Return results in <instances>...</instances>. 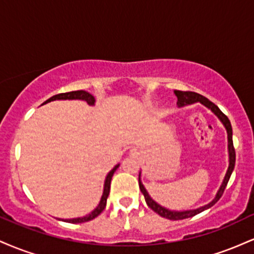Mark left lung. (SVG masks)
Segmentation results:
<instances>
[{
	"label": "left lung",
	"mask_w": 254,
	"mask_h": 254,
	"mask_svg": "<svg viewBox=\"0 0 254 254\" xmlns=\"http://www.w3.org/2000/svg\"><path fill=\"white\" fill-rule=\"evenodd\" d=\"M174 94L177 95V99H178V101H177L178 107H184V106H188V105L199 103V104L204 105V106H205L206 109L210 110L211 112L214 113V115L216 116L218 119H220L221 123L223 124L224 129H226V131H227V138H228V161H229V165H228V168H227L226 174H224L222 184H221V186H220V188H218V190L216 192V194H215L214 199H212L211 202H209L208 204H205V205L199 206V208L190 209V210L178 211V210H171V209H167V208H165V206L160 205L159 203L155 202V200H154L153 198L150 197V194L148 193V191L145 190L144 185H143V184H142L141 171H139V176H138L139 190H141L142 193H143L147 205L149 206L151 210H154V211L156 212V214H159L160 216H162V217H165V218H168V220H184V218L192 217V216H194V215L199 214V212L206 210V209L211 208V206L214 205V204L216 203L218 199H220L221 196H222L224 189H226L227 184H228L229 178H230V176H232L233 170H234V166H235V150H234V145H233V130H232V125H230V122H229L228 117H227V116L224 115L222 111L218 109L216 105H215L214 103H211V101L209 100V99H206L205 97H203V95L198 94V93H194V92H182V90H174Z\"/></svg>",
	"instance_id": "1"
}]
</instances>
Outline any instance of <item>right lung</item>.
Instances as JSON below:
<instances>
[{
	"instance_id": "obj_1",
	"label": "right lung",
	"mask_w": 254,
	"mask_h": 254,
	"mask_svg": "<svg viewBox=\"0 0 254 254\" xmlns=\"http://www.w3.org/2000/svg\"><path fill=\"white\" fill-rule=\"evenodd\" d=\"M55 100H83V101H86V103L88 105H90V106H94V105H95V98L93 97L92 94H89L88 92H86V90H75V92L61 93V94L54 95V97L48 99V100H46L44 104L51 103V101H55ZM118 167H119V164L116 165L115 167H113L112 170H111L109 173H107L106 178H105L103 196H101L100 202H99L97 208H95L94 210L90 211L88 215H86V216H82V217L68 218V220H66V218H65V220H64V218H58V220L64 221V222H70V223H82V222H87V221H90V220H93V218L99 216V215L101 214V211H103L105 209V206H106L107 197H109V194H110L111 180H112L113 174H115V172L117 171Z\"/></svg>"
}]
</instances>
